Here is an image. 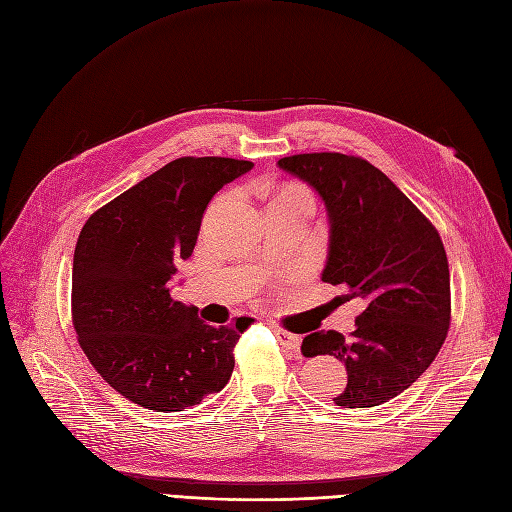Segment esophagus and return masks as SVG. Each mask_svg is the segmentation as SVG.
I'll list each match as a JSON object with an SVG mask.
<instances>
[{
  "mask_svg": "<svg viewBox=\"0 0 512 512\" xmlns=\"http://www.w3.org/2000/svg\"><path fill=\"white\" fill-rule=\"evenodd\" d=\"M273 331H275L277 339H280V342H282V346H286L290 352H299L301 350V337L299 335H294L290 331H284L280 327H275Z\"/></svg>",
  "mask_w": 512,
  "mask_h": 512,
  "instance_id": "esophagus-1",
  "label": "esophagus"
}]
</instances>
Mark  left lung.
I'll use <instances>...</instances> for the list:
<instances>
[{"label":"left lung","instance_id":"1","mask_svg":"<svg viewBox=\"0 0 512 512\" xmlns=\"http://www.w3.org/2000/svg\"><path fill=\"white\" fill-rule=\"evenodd\" d=\"M312 185L327 209L329 250L322 282L344 286V301L365 309L346 339L316 331L305 356L331 354L348 371L333 401L344 408L384 404L423 374L451 322V275L438 230L412 200L367 160L344 153H301L277 162Z\"/></svg>","mask_w":512,"mask_h":512}]
</instances>
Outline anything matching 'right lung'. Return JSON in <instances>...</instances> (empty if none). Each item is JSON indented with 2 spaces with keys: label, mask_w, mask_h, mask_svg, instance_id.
I'll return each mask as SVG.
<instances>
[{
  "label": "right lung",
  "mask_w": 512,
  "mask_h": 512,
  "mask_svg": "<svg viewBox=\"0 0 512 512\" xmlns=\"http://www.w3.org/2000/svg\"><path fill=\"white\" fill-rule=\"evenodd\" d=\"M254 164L179 158L85 222L74 247L72 322L89 363L134 404L181 412L222 391L239 333L211 327L175 301L179 260L194 252L209 200Z\"/></svg>",
  "instance_id": "add662e5"
}]
</instances>
